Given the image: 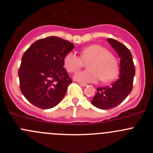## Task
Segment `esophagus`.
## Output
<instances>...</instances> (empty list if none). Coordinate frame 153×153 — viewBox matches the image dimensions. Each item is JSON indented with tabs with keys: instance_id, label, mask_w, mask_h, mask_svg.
<instances>
[{
	"instance_id": "obj_1",
	"label": "esophagus",
	"mask_w": 153,
	"mask_h": 153,
	"mask_svg": "<svg viewBox=\"0 0 153 153\" xmlns=\"http://www.w3.org/2000/svg\"><path fill=\"white\" fill-rule=\"evenodd\" d=\"M79 84H80V85H81V86H83V87H85V86H87L86 84H82V83H79Z\"/></svg>"
}]
</instances>
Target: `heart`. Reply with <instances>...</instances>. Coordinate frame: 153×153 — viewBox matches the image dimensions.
Instances as JSON below:
<instances>
[{
  "mask_svg": "<svg viewBox=\"0 0 153 153\" xmlns=\"http://www.w3.org/2000/svg\"><path fill=\"white\" fill-rule=\"evenodd\" d=\"M87 64L88 70L77 72L74 79L82 84L96 83L101 81L106 82L116 76L118 70L116 58L109 53L107 49L99 44H92L81 49V58L74 52L67 53L64 57V67L68 72H75Z\"/></svg>",
  "mask_w": 153,
  "mask_h": 153,
  "instance_id": "obj_1",
  "label": "heart"
}]
</instances>
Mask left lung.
<instances>
[{
	"mask_svg": "<svg viewBox=\"0 0 153 153\" xmlns=\"http://www.w3.org/2000/svg\"><path fill=\"white\" fill-rule=\"evenodd\" d=\"M107 41L120 58V74L118 79L111 85L97 88V93L91 103L101 109H112L124 101L132 91L135 74L132 54L129 49L112 38H107Z\"/></svg>",
	"mask_w": 153,
	"mask_h": 153,
	"instance_id": "obj_1",
	"label": "left lung"
}]
</instances>
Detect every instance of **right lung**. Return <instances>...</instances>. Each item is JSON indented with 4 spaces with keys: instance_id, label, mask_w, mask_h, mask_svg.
Here are the masks:
<instances>
[{
    "instance_id": "obj_1",
    "label": "right lung",
    "mask_w": 153,
    "mask_h": 153,
    "mask_svg": "<svg viewBox=\"0 0 153 153\" xmlns=\"http://www.w3.org/2000/svg\"><path fill=\"white\" fill-rule=\"evenodd\" d=\"M74 48L69 41L50 36L36 41L24 52L18 70L20 89L31 104L50 109L62 101L72 83L64 59Z\"/></svg>"
}]
</instances>
